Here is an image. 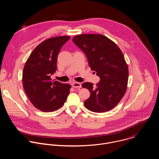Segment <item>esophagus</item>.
I'll use <instances>...</instances> for the list:
<instances>
[{
    "instance_id": "34e87169",
    "label": "esophagus",
    "mask_w": 159,
    "mask_h": 159,
    "mask_svg": "<svg viewBox=\"0 0 159 159\" xmlns=\"http://www.w3.org/2000/svg\"><path fill=\"white\" fill-rule=\"evenodd\" d=\"M72 86L74 88H80L81 87V84L79 82H74L72 84Z\"/></svg>"
}]
</instances>
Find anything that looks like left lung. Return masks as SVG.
<instances>
[{
  "instance_id": "obj_1",
  "label": "left lung",
  "mask_w": 159,
  "mask_h": 159,
  "mask_svg": "<svg viewBox=\"0 0 159 159\" xmlns=\"http://www.w3.org/2000/svg\"><path fill=\"white\" fill-rule=\"evenodd\" d=\"M72 41L85 53L90 69L101 79L96 86L90 82L82 84L90 93L84 106L95 112L114 108L127 89L128 67L122 52L116 43L102 34L77 35Z\"/></svg>"
}]
</instances>
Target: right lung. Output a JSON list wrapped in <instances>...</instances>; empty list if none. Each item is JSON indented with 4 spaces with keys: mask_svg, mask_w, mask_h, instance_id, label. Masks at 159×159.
<instances>
[{
    "mask_svg": "<svg viewBox=\"0 0 159 159\" xmlns=\"http://www.w3.org/2000/svg\"><path fill=\"white\" fill-rule=\"evenodd\" d=\"M70 36H57L43 41L27 60L22 72L25 93L33 106L43 112L60 108L71 86L51 79L56 70L58 55Z\"/></svg>",
    "mask_w": 159,
    "mask_h": 159,
    "instance_id": "obj_1",
    "label": "right lung"
}]
</instances>
